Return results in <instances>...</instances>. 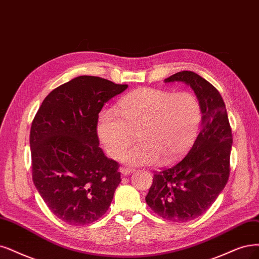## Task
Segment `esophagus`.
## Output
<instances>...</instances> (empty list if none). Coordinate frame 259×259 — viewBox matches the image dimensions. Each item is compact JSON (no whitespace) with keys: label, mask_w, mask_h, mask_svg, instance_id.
<instances>
[{"label":"esophagus","mask_w":259,"mask_h":259,"mask_svg":"<svg viewBox=\"0 0 259 259\" xmlns=\"http://www.w3.org/2000/svg\"><path fill=\"white\" fill-rule=\"evenodd\" d=\"M133 171V169H131V168H126V167H121L120 168V173L122 174V175H130L131 173Z\"/></svg>","instance_id":"esophagus-1"}]
</instances>
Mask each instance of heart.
Segmentation results:
<instances>
[{
	"label": "heart",
	"instance_id": "obj_1",
	"mask_svg": "<svg viewBox=\"0 0 259 259\" xmlns=\"http://www.w3.org/2000/svg\"><path fill=\"white\" fill-rule=\"evenodd\" d=\"M202 121V109L192 93L139 89L117 103V111L103 110L97 135L108 154L117 158L139 130L140 143L123 152L121 162L130 166L171 162L190 147Z\"/></svg>",
	"mask_w": 259,
	"mask_h": 259
}]
</instances>
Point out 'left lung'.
I'll use <instances>...</instances> for the list:
<instances>
[{"instance_id": "1", "label": "left lung", "mask_w": 259, "mask_h": 259, "mask_svg": "<svg viewBox=\"0 0 259 259\" xmlns=\"http://www.w3.org/2000/svg\"><path fill=\"white\" fill-rule=\"evenodd\" d=\"M165 83L183 82L195 93L202 109V129L178 163L154 175L145 199L167 221L188 222L202 215L222 192L229 177L232 129L222 96L193 71H180Z\"/></svg>"}]
</instances>
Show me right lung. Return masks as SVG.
<instances>
[{"label": "right lung", "mask_w": 259, "mask_h": 259, "mask_svg": "<svg viewBox=\"0 0 259 259\" xmlns=\"http://www.w3.org/2000/svg\"><path fill=\"white\" fill-rule=\"evenodd\" d=\"M128 85L80 75L53 90L32 122L34 185L51 211L67 224L88 225L109 209L120 183L116 161L99 147L98 115Z\"/></svg>", "instance_id": "obj_1"}]
</instances>
